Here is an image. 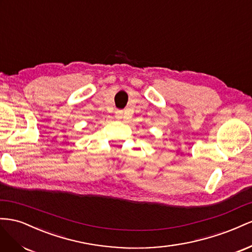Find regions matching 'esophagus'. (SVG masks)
Listing matches in <instances>:
<instances>
[{
	"mask_svg": "<svg viewBox=\"0 0 252 252\" xmlns=\"http://www.w3.org/2000/svg\"><path fill=\"white\" fill-rule=\"evenodd\" d=\"M122 115H124V112H122V111H116V113H115V117H116V119H121L122 118Z\"/></svg>",
	"mask_w": 252,
	"mask_h": 252,
	"instance_id": "obj_1",
	"label": "esophagus"
}]
</instances>
